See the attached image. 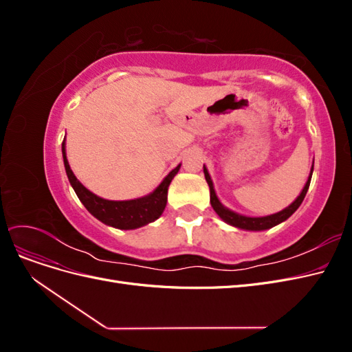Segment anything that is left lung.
<instances>
[{"instance_id":"left-lung-1","label":"left lung","mask_w":352,"mask_h":352,"mask_svg":"<svg viewBox=\"0 0 352 352\" xmlns=\"http://www.w3.org/2000/svg\"><path fill=\"white\" fill-rule=\"evenodd\" d=\"M313 168H314V164L311 166V172H310V176H308L307 179V184L305 186L302 188L301 194L298 195V198L292 202V204L289 207H286L285 210L279 211V212H274V214H270V216H264V217H248V216H242L239 214V212H235L232 211L229 208H226L225 206L221 204V202L219 201L217 195H216V190H214V186H212V180L208 175V170L207 167L204 166V175H206V180L207 184L210 186V202H211V207L214 208V211L219 214V217L226 221L228 225H232L235 226L238 229H245V230H265V229H270L276 225H279V223L285 221L286 219H289L294 212L298 210V207L301 206V202L304 201L305 198V194L308 190V186H310V182H311V175H313Z\"/></svg>"}]
</instances>
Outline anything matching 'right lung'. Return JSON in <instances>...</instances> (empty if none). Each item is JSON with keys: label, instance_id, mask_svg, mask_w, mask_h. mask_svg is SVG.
I'll return each mask as SVG.
<instances>
[{"label": "right lung", "instance_id": "right-lung-1", "mask_svg": "<svg viewBox=\"0 0 352 352\" xmlns=\"http://www.w3.org/2000/svg\"><path fill=\"white\" fill-rule=\"evenodd\" d=\"M61 151L69 182L73 186L74 192H76L82 204L85 206V208H87L95 219H98L100 221L105 223V225L124 230L142 228L163 214L167 204L168 185L180 168L179 164L163 179V182L160 184L151 194H148L142 198L129 201H110L92 194L91 190L85 188L76 179V176L73 175L66 157L65 141L61 144Z\"/></svg>", "mask_w": 352, "mask_h": 352}]
</instances>
